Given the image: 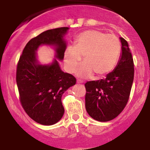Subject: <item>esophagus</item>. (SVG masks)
<instances>
[{"mask_svg":"<svg viewBox=\"0 0 150 150\" xmlns=\"http://www.w3.org/2000/svg\"><path fill=\"white\" fill-rule=\"evenodd\" d=\"M77 83H78V84H82V83H83V82H82V81H81L80 80H77Z\"/></svg>","mask_w":150,"mask_h":150,"instance_id":"1","label":"esophagus"}]
</instances>
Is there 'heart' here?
<instances>
[{"instance_id": "1", "label": "heart", "mask_w": 150, "mask_h": 150, "mask_svg": "<svg viewBox=\"0 0 150 150\" xmlns=\"http://www.w3.org/2000/svg\"><path fill=\"white\" fill-rule=\"evenodd\" d=\"M120 51L121 44L115 34L87 30L77 36L75 46L65 49V67L70 73H75L83 56L85 63L77 71L79 77L89 78L94 73L99 77L104 76L115 68Z\"/></svg>"}]
</instances>
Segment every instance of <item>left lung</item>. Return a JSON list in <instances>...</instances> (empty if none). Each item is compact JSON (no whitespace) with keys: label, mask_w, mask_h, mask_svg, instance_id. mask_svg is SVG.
Instances as JSON below:
<instances>
[{"label":"left lung","mask_w":150,"mask_h":150,"mask_svg":"<svg viewBox=\"0 0 150 150\" xmlns=\"http://www.w3.org/2000/svg\"><path fill=\"white\" fill-rule=\"evenodd\" d=\"M121 53L118 64L106 78L85 84V108L94 120L106 122L121 113L128 103L134 78V64L128 44L120 37Z\"/></svg>","instance_id":"8db88e82"}]
</instances>
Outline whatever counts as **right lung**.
<instances>
[{
    "label": "right lung",
    "mask_w": 150,
    "mask_h": 150,
    "mask_svg": "<svg viewBox=\"0 0 150 150\" xmlns=\"http://www.w3.org/2000/svg\"><path fill=\"white\" fill-rule=\"evenodd\" d=\"M69 27L46 30L33 38L22 51L17 67L16 81L20 102L25 112L34 121L51 125L59 121L64 114L63 94L75 85L76 79L62 71L57 59L63 61L67 48L65 35ZM51 46L56 59L48 65L38 61L36 51L40 45Z\"/></svg>",
    "instance_id": "add662e5"
}]
</instances>
